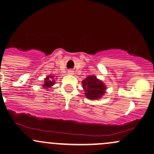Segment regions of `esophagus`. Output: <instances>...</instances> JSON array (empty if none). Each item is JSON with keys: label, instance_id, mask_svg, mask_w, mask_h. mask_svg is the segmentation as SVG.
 Listing matches in <instances>:
<instances>
[{"label": "esophagus", "instance_id": "obj_1", "mask_svg": "<svg viewBox=\"0 0 154 154\" xmlns=\"http://www.w3.org/2000/svg\"><path fill=\"white\" fill-rule=\"evenodd\" d=\"M73 71H72V70H68V73L70 74H73Z\"/></svg>", "mask_w": 154, "mask_h": 154}]
</instances>
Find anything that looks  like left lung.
<instances>
[{
    "label": "left lung",
    "mask_w": 154,
    "mask_h": 154,
    "mask_svg": "<svg viewBox=\"0 0 154 154\" xmlns=\"http://www.w3.org/2000/svg\"><path fill=\"white\" fill-rule=\"evenodd\" d=\"M82 86L87 99H98L105 94V85L94 75L86 77L82 81Z\"/></svg>",
    "instance_id": "left-lung-1"
}]
</instances>
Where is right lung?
Listing matches in <instances>:
<instances>
[{
	"label": "right lung",
	"mask_w": 154,
	"mask_h": 154,
	"mask_svg": "<svg viewBox=\"0 0 154 154\" xmlns=\"http://www.w3.org/2000/svg\"><path fill=\"white\" fill-rule=\"evenodd\" d=\"M53 75H48V76L45 78L44 84L42 85L43 87H45V88H48L53 86L55 82V80H53Z\"/></svg>",
	"instance_id": "add662e5"
}]
</instances>
